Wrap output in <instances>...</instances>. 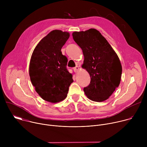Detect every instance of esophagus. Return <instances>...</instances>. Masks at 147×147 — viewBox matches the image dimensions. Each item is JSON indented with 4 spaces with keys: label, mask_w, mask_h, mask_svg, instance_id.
Wrapping results in <instances>:
<instances>
[{
    "label": "esophagus",
    "mask_w": 147,
    "mask_h": 147,
    "mask_svg": "<svg viewBox=\"0 0 147 147\" xmlns=\"http://www.w3.org/2000/svg\"><path fill=\"white\" fill-rule=\"evenodd\" d=\"M78 70H79V67H78V66H76V67L74 68V71L75 72H77Z\"/></svg>",
    "instance_id": "esophagus-1"
}]
</instances>
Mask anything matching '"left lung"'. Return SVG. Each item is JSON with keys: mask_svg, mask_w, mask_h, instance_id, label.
<instances>
[{"mask_svg": "<svg viewBox=\"0 0 147 147\" xmlns=\"http://www.w3.org/2000/svg\"><path fill=\"white\" fill-rule=\"evenodd\" d=\"M72 35L84 56L82 67L91 77L90 84L84 88V91L93 101L107 100L119 86L121 80L122 67L117 54L95 29L74 32Z\"/></svg>", "mask_w": 147, "mask_h": 147, "instance_id": "obj_1", "label": "left lung"}]
</instances>
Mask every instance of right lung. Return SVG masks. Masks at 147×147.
I'll return each mask as SVG.
<instances>
[{
	"mask_svg": "<svg viewBox=\"0 0 147 147\" xmlns=\"http://www.w3.org/2000/svg\"><path fill=\"white\" fill-rule=\"evenodd\" d=\"M70 34L53 30L42 39L32 54L29 73L36 92L43 99L56 103L65 99L73 82L67 58L61 52Z\"/></svg>",
	"mask_w": 147,
	"mask_h": 147,
	"instance_id": "right-lung-1",
	"label": "right lung"
}]
</instances>
